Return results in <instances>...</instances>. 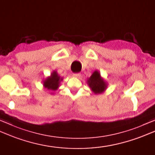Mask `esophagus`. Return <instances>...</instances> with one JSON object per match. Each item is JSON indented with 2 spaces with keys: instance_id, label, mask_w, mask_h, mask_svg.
Wrapping results in <instances>:
<instances>
[{
  "instance_id": "esophagus-1",
  "label": "esophagus",
  "mask_w": 155,
  "mask_h": 155,
  "mask_svg": "<svg viewBox=\"0 0 155 155\" xmlns=\"http://www.w3.org/2000/svg\"><path fill=\"white\" fill-rule=\"evenodd\" d=\"M81 75V73H74V74H73V77H77V78H80Z\"/></svg>"
}]
</instances>
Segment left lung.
I'll use <instances>...</instances> for the list:
<instances>
[{
  "instance_id": "8db88e82",
  "label": "left lung",
  "mask_w": 155,
  "mask_h": 155,
  "mask_svg": "<svg viewBox=\"0 0 155 155\" xmlns=\"http://www.w3.org/2000/svg\"><path fill=\"white\" fill-rule=\"evenodd\" d=\"M88 85L95 94H101L106 90L107 84L97 71H95L87 80Z\"/></svg>"
}]
</instances>
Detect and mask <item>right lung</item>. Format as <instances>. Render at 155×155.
I'll return each mask as SVG.
<instances>
[{
    "mask_svg": "<svg viewBox=\"0 0 155 155\" xmlns=\"http://www.w3.org/2000/svg\"><path fill=\"white\" fill-rule=\"evenodd\" d=\"M63 78L58 74L56 71H53L51 75L44 81V87L50 91H56L58 89L60 82Z\"/></svg>",
    "mask_w": 155,
    "mask_h": 155,
    "instance_id": "add662e5",
    "label": "right lung"
}]
</instances>
